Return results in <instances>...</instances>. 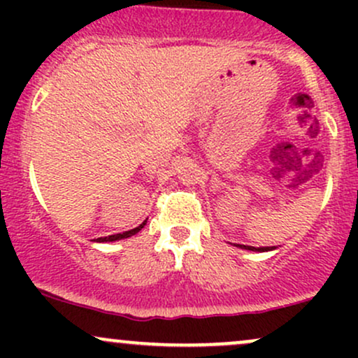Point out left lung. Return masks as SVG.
Listing matches in <instances>:
<instances>
[{"mask_svg": "<svg viewBox=\"0 0 358 358\" xmlns=\"http://www.w3.org/2000/svg\"><path fill=\"white\" fill-rule=\"evenodd\" d=\"M237 248H242V249H248V250H262V252H264V250H271V249H274V248H250V245H241V244H236Z\"/></svg>", "mask_w": 358, "mask_h": 358, "instance_id": "left-lung-1", "label": "left lung"}]
</instances>
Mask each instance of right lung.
I'll return each mask as SVG.
<instances>
[{"mask_svg":"<svg viewBox=\"0 0 358 358\" xmlns=\"http://www.w3.org/2000/svg\"><path fill=\"white\" fill-rule=\"evenodd\" d=\"M146 225V220L143 222L141 225H138L136 229H131V231L127 232H122V234H114V236H108V237H99V239H96L97 242H113V241H121V239H126V237H131L134 236V234H138L139 231H141L143 227Z\"/></svg>","mask_w":358,"mask_h":358,"instance_id":"add662e5","label":"right lung"}]
</instances>
